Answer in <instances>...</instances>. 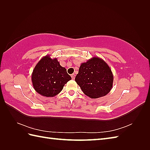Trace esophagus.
Returning <instances> with one entry per match:
<instances>
[{
  "label": "esophagus",
  "instance_id": "34e87169",
  "mask_svg": "<svg viewBox=\"0 0 150 150\" xmlns=\"http://www.w3.org/2000/svg\"><path fill=\"white\" fill-rule=\"evenodd\" d=\"M71 77L72 78V79H75V75L74 74V73H73V74L71 75Z\"/></svg>",
  "mask_w": 150,
  "mask_h": 150
}]
</instances>
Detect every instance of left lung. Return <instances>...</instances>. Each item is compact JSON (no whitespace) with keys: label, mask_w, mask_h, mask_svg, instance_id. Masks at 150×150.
Masks as SVG:
<instances>
[{"label":"left lung","mask_w":150,"mask_h":150,"mask_svg":"<svg viewBox=\"0 0 150 150\" xmlns=\"http://www.w3.org/2000/svg\"><path fill=\"white\" fill-rule=\"evenodd\" d=\"M75 80L86 95L97 98L105 96L111 91L113 75L104 60L94 57L81 64Z\"/></svg>","instance_id":"left-lung-1"}]
</instances>
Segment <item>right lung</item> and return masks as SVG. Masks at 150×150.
I'll use <instances>...</instances> for the list:
<instances>
[{
  "mask_svg": "<svg viewBox=\"0 0 150 150\" xmlns=\"http://www.w3.org/2000/svg\"><path fill=\"white\" fill-rule=\"evenodd\" d=\"M50 55L43 57L35 66L31 74L33 86L38 93L46 97H55L71 79L66 69L60 65L57 58Z\"/></svg>",
  "mask_w": 150,
  "mask_h": 150,
  "instance_id": "1",
  "label": "right lung"
}]
</instances>
